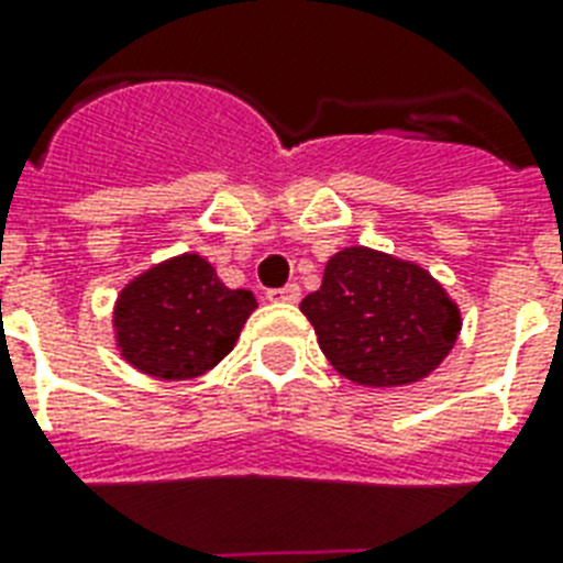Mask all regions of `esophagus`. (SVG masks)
Masks as SVG:
<instances>
[{
    "label": "esophagus",
    "mask_w": 563,
    "mask_h": 563,
    "mask_svg": "<svg viewBox=\"0 0 563 563\" xmlns=\"http://www.w3.org/2000/svg\"><path fill=\"white\" fill-rule=\"evenodd\" d=\"M266 300H272V303H297L300 300V286L297 283H286L283 289H268Z\"/></svg>",
    "instance_id": "esophagus-1"
}]
</instances>
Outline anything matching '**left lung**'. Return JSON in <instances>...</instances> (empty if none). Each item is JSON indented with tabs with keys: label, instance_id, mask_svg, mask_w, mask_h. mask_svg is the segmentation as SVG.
<instances>
[{
	"label": "left lung",
	"instance_id": "left-lung-1",
	"mask_svg": "<svg viewBox=\"0 0 563 563\" xmlns=\"http://www.w3.org/2000/svg\"><path fill=\"white\" fill-rule=\"evenodd\" d=\"M329 364L355 385L419 382L451 353L460 312L424 268L369 249L327 263L321 289L303 297Z\"/></svg>",
	"mask_w": 563,
	"mask_h": 563
}]
</instances>
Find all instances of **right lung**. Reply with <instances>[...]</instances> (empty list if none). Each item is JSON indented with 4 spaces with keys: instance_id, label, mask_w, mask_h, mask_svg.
<instances>
[{
    "instance_id": "obj_1",
    "label": "right lung",
    "mask_w": 563,
    "mask_h": 563,
    "mask_svg": "<svg viewBox=\"0 0 563 563\" xmlns=\"http://www.w3.org/2000/svg\"><path fill=\"white\" fill-rule=\"evenodd\" d=\"M249 289H228L196 254L150 268L123 289L115 309L123 358L158 378H194L234 350L254 312Z\"/></svg>"
}]
</instances>
